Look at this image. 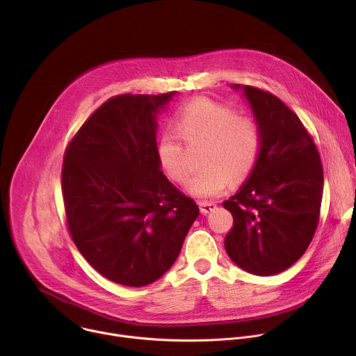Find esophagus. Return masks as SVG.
<instances>
[{
  "mask_svg": "<svg viewBox=\"0 0 356 356\" xmlns=\"http://www.w3.org/2000/svg\"><path fill=\"white\" fill-rule=\"evenodd\" d=\"M198 207H200L201 214H209L217 209V204H214V202H210V201H201V202H198Z\"/></svg>",
  "mask_w": 356,
  "mask_h": 356,
  "instance_id": "obj_1",
  "label": "esophagus"
}]
</instances>
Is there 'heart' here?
Masks as SVG:
<instances>
[{
	"instance_id": "obj_1",
	"label": "heart",
	"mask_w": 356,
	"mask_h": 356,
	"mask_svg": "<svg viewBox=\"0 0 356 356\" xmlns=\"http://www.w3.org/2000/svg\"><path fill=\"white\" fill-rule=\"evenodd\" d=\"M175 129L187 145L206 142L202 168L188 180L186 190L198 198L222 194L231 183L246 180L255 170L262 149V135L257 121L238 115L231 107L206 97L184 104L175 118ZM161 169L176 183H184L190 175L187 152L180 139L165 132L156 142Z\"/></svg>"
}]
</instances>
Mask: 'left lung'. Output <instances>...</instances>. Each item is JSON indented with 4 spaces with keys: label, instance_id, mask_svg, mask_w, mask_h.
Masks as SVG:
<instances>
[{
    "label": "left lung",
    "instance_id": "1",
    "mask_svg": "<svg viewBox=\"0 0 356 356\" xmlns=\"http://www.w3.org/2000/svg\"><path fill=\"white\" fill-rule=\"evenodd\" d=\"M231 87L246 98L262 149L255 170L222 202L234 217L224 245L241 269L272 276L296 264L316 234L323 165L313 138L280 98L252 86Z\"/></svg>",
    "mask_w": 356,
    "mask_h": 356
}]
</instances>
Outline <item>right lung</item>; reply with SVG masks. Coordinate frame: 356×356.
Wrapping results in <instances>:
<instances>
[{
	"instance_id": "1",
	"label": "right lung",
	"mask_w": 356,
	"mask_h": 356,
	"mask_svg": "<svg viewBox=\"0 0 356 356\" xmlns=\"http://www.w3.org/2000/svg\"><path fill=\"white\" fill-rule=\"evenodd\" d=\"M173 95L113 97L66 149L62 191L72 239L118 284L140 287L165 275L200 213L156 156V120Z\"/></svg>"
}]
</instances>
